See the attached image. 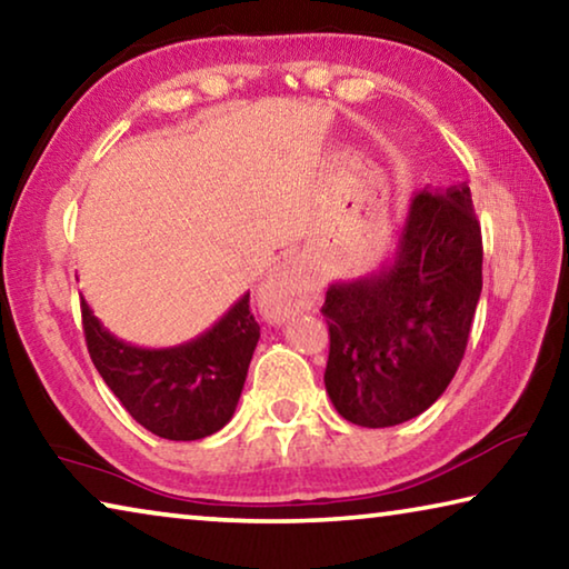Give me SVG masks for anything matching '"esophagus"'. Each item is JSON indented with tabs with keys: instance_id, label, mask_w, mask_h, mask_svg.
<instances>
[{
	"instance_id": "34e87169",
	"label": "esophagus",
	"mask_w": 569,
	"mask_h": 569,
	"mask_svg": "<svg viewBox=\"0 0 569 569\" xmlns=\"http://www.w3.org/2000/svg\"><path fill=\"white\" fill-rule=\"evenodd\" d=\"M258 301H261L263 313L276 323L301 311H311L319 303V286H316L313 271L296 258L281 263L263 281Z\"/></svg>"
}]
</instances>
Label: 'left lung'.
<instances>
[{
	"label": "left lung",
	"instance_id": "8db88e82",
	"mask_svg": "<svg viewBox=\"0 0 569 569\" xmlns=\"http://www.w3.org/2000/svg\"><path fill=\"white\" fill-rule=\"evenodd\" d=\"M479 293L481 228L469 186L417 192L393 261L326 291L323 383L336 411L369 429L427 411L465 359Z\"/></svg>",
	"mask_w": 569,
	"mask_h": 569
}]
</instances>
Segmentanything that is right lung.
Wrapping results in <instances>:
<instances>
[{"mask_svg":"<svg viewBox=\"0 0 569 569\" xmlns=\"http://www.w3.org/2000/svg\"><path fill=\"white\" fill-rule=\"evenodd\" d=\"M90 359L130 417L170 441L216 435L233 417L261 326L246 293L213 329L170 349H140L112 336L82 298Z\"/></svg>","mask_w":569,"mask_h":569,"instance_id":"obj_1","label":"right lung"}]
</instances>
